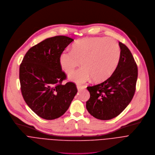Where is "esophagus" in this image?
I'll list each match as a JSON object with an SVG mask.
<instances>
[{"instance_id": "34e87169", "label": "esophagus", "mask_w": 155, "mask_h": 155, "mask_svg": "<svg viewBox=\"0 0 155 155\" xmlns=\"http://www.w3.org/2000/svg\"><path fill=\"white\" fill-rule=\"evenodd\" d=\"M85 86L83 85V86H81V85H77V88L78 89V90H82V89H84L85 88Z\"/></svg>"}]
</instances>
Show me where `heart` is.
<instances>
[{"label": "heart", "mask_w": 155, "mask_h": 155, "mask_svg": "<svg viewBox=\"0 0 155 155\" xmlns=\"http://www.w3.org/2000/svg\"><path fill=\"white\" fill-rule=\"evenodd\" d=\"M120 58V46L115 40L97 37L74 43L71 51L60 54L59 62L67 74L72 73L81 62L82 68L71 73L69 79L82 84L91 78L97 82L108 79L117 68Z\"/></svg>", "instance_id": "obj_1"}]
</instances>
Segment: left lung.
<instances>
[{"label": "left lung", "instance_id": "obj_1", "mask_svg": "<svg viewBox=\"0 0 155 155\" xmlns=\"http://www.w3.org/2000/svg\"><path fill=\"white\" fill-rule=\"evenodd\" d=\"M120 58L112 75L101 84L87 87L88 112L95 118L107 120L120 114L131 101L136 91L138 70L128 48L119 42Z\"/></svg>", "mask_w": 155, "mask_h": 155}]
</instances>
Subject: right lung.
<instances>
[{
  "mask_svg": "<svg viewBox=\"0 0 155 155\" xmlns=\"http://www.w3.org/2000/svg\"><path fill=\"white\" fill-rule=\"evenodd\" d=\"M73 41L66 36L47 38L29 49L19 67L22 95L37 115L54 120L64 115L78 91L59 62L60 54Z\"/></svg>",
  "mask_w": 155,
  "mask_h": 155,
  "instance_id": "obj_1",
  "label": "right lung"
}]
</instances>
